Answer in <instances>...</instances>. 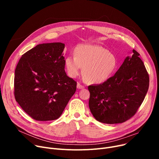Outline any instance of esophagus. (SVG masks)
Wrapping results in <instances>:
<instances>
[{"mask_svg":"<svg viewBox=\"0 0 159 159\" xmlns=\"http://www.w3.org/2000/svg\"><path fill=\"white\" fill-rule=\"evenodd\" d=\"M77 88L78 89H83L84 88V86H82L80 83H79V82H78L77 83Z\"/></svg>","mask_w":159,"mask_h":159,"instance_id":"1","label":"esophagus"}]
</instances>
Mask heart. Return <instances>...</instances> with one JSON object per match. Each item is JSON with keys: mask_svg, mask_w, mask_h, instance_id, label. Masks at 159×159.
Instances as JSON below:
<instances>
[{"mask_svg": "<svg viewBox=\"0 0 159 159\" xmlns=\"http://www.w3.org/2000/svg\"><path fill=\"white\" fill-rule=\"evenodd\" d=\"M65 66L70 77H77L83 68V75L88 82L101 84L111 77L117 61L113 53L103 47L82 45L76 48L75 55L66 57Z\"/></svg>", "mask_w": 159, "mask_h": 159, "instance_id": "heart-1", "label": "heart"}]
</instances>
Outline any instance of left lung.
I'll list each match as a JSON object with an SVG mask.
<instances>
[{"instance_id":"1","label":"left lung","mask_w":159,"mask_h":159,"mask_svg":"<svg viewBox=\"0 0 159 159\" xmlns=\"http://www.w3.org/2000/svg\"><path fill=\"white\" fill-rule=\"evenodd\" d=\"M140 54L133 49L113 76L88 86L89 107L95 119L104 124L122 123L135 115L149 88V78Z\"/></svg>"}]
</instances>
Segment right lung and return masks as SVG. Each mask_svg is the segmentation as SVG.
Listing matches in <instances>:
<instances>
[{
	"instance_id": "obj_1",
	"label": "right lung",
	"mask_w": 159,
	"mask_h": 159,
	"mask_svg": "<svg viewBox=\"0 0 159 159\" xmlns=\"http://www.w3.org/2000/svg\"><path fill=\"white\" fill-rule=\"evenodd\" d=\"M64 47L61 43L39 44L23 54L16 65L15 98L33 119L59 118L75 93L77 82L64 70Z\"/></svg>"
}]
</instances>
